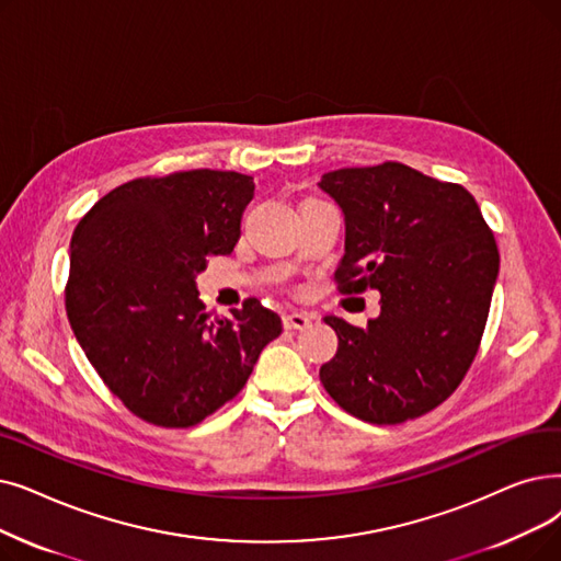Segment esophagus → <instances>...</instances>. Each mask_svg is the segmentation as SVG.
<instances>
[{"mask_svg":"<svg viewBox=\"0 0 561 561\" xmlns=\"http://www.w3.org/2000/svg\"><path fill=\"white\" fill-rule=\"evenodd\" d=\"M311 325V319L307 313H298V311H290L284 316V328L286 330H307Z\"/></svg>","mask_w":561,"mask_h":561,"instance_id":"34e87169","label":"esophagus"}]
</instances>
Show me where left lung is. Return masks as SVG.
<instances>
[{
    "instance_id": "1",
    "label": "left lung",
    "mask_w": 561,
    "mask_h": 561,
    "mask_svg": "<svg viewBox=\"0 0 561 561\" xmlns=\"http://www.w3.org/2000/svg\"><path fill=\"white\" fill-rule=\"evenodd\" d=\"M319 187L346 225L341 290L380 294L367 328L325 316L339 348L321 382L369 424L415 420L454 392L477 355L500 273L495 238L466 187L401 162L334 169Z\"/></svg>"
}]
</instances>
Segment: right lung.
<instances>
[{"label":"right lung","mask_w":561,"mask_h":561,"mask_svg":"<svg viewBox=\"0 0 561 561\" xmlns=\"http://www.w3.org/2000/svg\"><path fill=\"white\" fill-rule=\"evenodd\" d=\"M254 179L194 169L118 185L70 238L66 311L110 392L144 422L199 424L248 382L282 319L248 300L208 319L197 275L231 254Z\"/></svg>","instance_id":"obj_1"}]
</instances>
